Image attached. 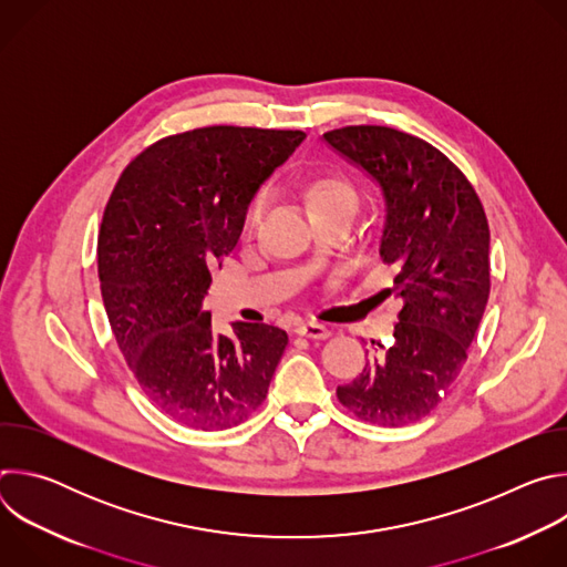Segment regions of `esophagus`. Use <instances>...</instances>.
I'll return each instance as SVG.
<instances>
[{"label":"esophagus","instance_id":"obj_1","mask_svg":"<svg viewBox=\"0 0 567 567\" xmlns=\"http://www.w3.org/2000/svg\"><path fill=\"white\" fill-rule=\"evenodd\" d=\"M296 334L307 337V339H328L332 337V328L326 326V322H316V320H302L296 326Z\"/></svg>","mask_w":567,"mask_h":567}]
</instances>
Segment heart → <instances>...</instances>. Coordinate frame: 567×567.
I'll return each instance as SVG.
<instances>
[{
  "mask_svg": "<svg viewBox=\"0 0 567 567\" xmlns=\"http://www.w3.org/2000/svg\"><path fill=\"white\" fill-rule=\"evenodd\" d=\"M305 195H307V202L311 206V213L313 215H322V213H334V210H357V204H359V195H357V188L354 184L339 175V173H322V175H316L307 182V188H305ZM265 193H258L249 208H247V215H245V228L247 230H254L260 219H262V213H265Z\"/></svg>",
  "mask_w": 567,
  "mask_h": 567,
  "instance_id": "1",
  "label": "heart"
}]
</instances>
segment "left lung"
Here are the masks:
<instances>
[{
    "mask_svg": "<svg viewBox=\"0 0 567 567\" xmlns=\"http://www.w3.org/2000/svg\"><path fill=\"white\" fill-rule=\"evenodd\" d=\"M383 197L379 254L403 300L394 343L337 388L357 417L403 426L429 415L457 379L489 300V221L466 177L431 143L381 125L322 134Z\"/></svg>",
    "mask_w": 567,
    "mask_h": 567,
    "instance_id": "1",
    "label": "left lung"
}]
</instances>
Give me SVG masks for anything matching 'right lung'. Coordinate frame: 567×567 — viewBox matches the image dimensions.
I'll return each mask as SVG.
<instances>
[{
  "label": "right lung",
  "instance_id": "add662e5",
  "mask_svg": "<svg viewBox=\"0 0 567 567\" xmlns=\"http://www.w3.org/2000/svg\"><path fill=\"white\" fill-rule=\"evenodd\" d=\"M305 132L213 125L168 136L121 175L99 235V278L116 343L156 406L199 431L245 422L289 343L267 322L213 334L202 302L245 215Z\"/></svg>",
  "mask_w": 567,
  "mask_h": 567
}]
</instances>
